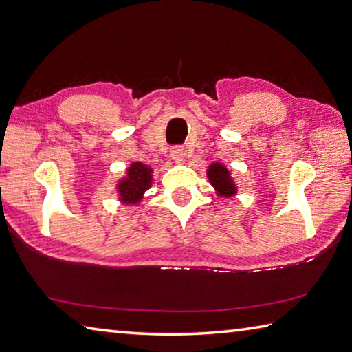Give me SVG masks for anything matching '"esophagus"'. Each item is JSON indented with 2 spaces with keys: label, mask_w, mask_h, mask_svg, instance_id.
<instances>
[{
  "label": "esophagus",
  "mask_w": 352,
  "mask_h": 352,
  "mask_svg": "<svg viewBox=\"0 0 352 352\" xmlns=\"http://www.w3.org/2000/svg\"><path fill=\"white\" fill-rule=\"evenodd\" d=\"M171 157H173V161L177 164H182L185 161V157H187V151L182 147H175L171 150Z\"/></svg>",
  "instance_id": "1"
}]
</instances>
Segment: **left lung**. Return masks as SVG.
<instances>
[{
    "label": "left lung",
    "mask_w": 352,
    "mask_h": 352,
    "mask_svg": "<svg viewBox=\"0 0 352 352\" xmlns=\"http://www.w3.org/2000/svg\"><path fill=\"white\" fill-rule=\"evenodd\" d=\"M207 177L219 197L228 199L237 195V184L231 176V171L222 162L210 164L207 168Z\"/></svg>",
    "instance_id": "1"
}]
</instances>
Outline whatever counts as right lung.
Returning a JSON list of instances; mask_svg holds the SVG:
<instances>
[{
    "mask_svg": "<svg viewBox=\"0 0 352 352\" xmlns=\"http://www.w3.org/2000/svg\"><path fill=\"white\" fill-rule=\"evenodd\" d=\"M151 184H153V168L142 162H131L125 175L116 182L118 201L125 205H139L142 202Z\"/></svg>",
    "mask_w": 352,
    "mask_h": 352,
    "instance_id": "add662e5",
    "label": "right lung"
}]
</instances>
